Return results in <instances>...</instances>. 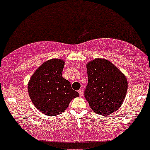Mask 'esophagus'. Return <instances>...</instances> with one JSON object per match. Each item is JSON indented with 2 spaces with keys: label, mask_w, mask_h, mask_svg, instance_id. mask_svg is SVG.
Instances as JSON below:
<instances>
[{
  "label": "esophagus",
  "mask_w": 150,
  "mask_h": 150,
  "mask_svg": "<svg viewBox=\"0 0 150 150\" xmlns=\"http://www.w3.org/2000/svg\"><path fill=\"white\" fill-rule=\"evenodd\" d=\"M78 92H79V96H83V91H82V90H81V89H79V90Z\"/></svg>",
  "instance_id": "34e87169"
}]
</instances>
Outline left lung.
I'll use <instances>...</instances> for the list:
<instances>
[{
	"label": "left lung",
	"mask_w": 150,
	"mask_h": 150,
	"mask_svg": "<svg viewBox=\"0 0 150 150\" xmlns=\"http://www.w3.org/2000/svg\"><path fill=\"white\" fill-rule=\"evenodd\" d=\"M88 84L84 96L90 107L99 115L119 109L127 94V79L112 62L96 59L86 64Z\"/></svg>",
	"instance_id": "1"
}]
</instances>
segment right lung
<instances>
[{
  "label": "right lung",
  "mask_w": 150,
  "mask_h": 150,
  "mask_svg": "<svg viewBox=\"0 0 150 150\" xmlns=\"http://www.w3.org/2000/svg\"><path fill=\"white\" fill-rule=\"evenodd\" d=\"M64 62L52 59L41 64L30 77L28 91L32 102L43 114L56 116L67 109L79 96L70 82L62 76Z\"/></svg>",
  "instance_id": "1"
}]
</instances>
